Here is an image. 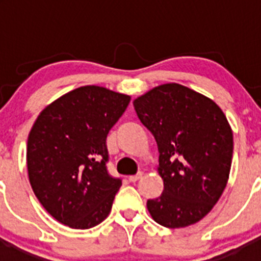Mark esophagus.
Instances as JSON below:
<instances>
[{
  "label": "esophagus",
  "mask_w": 261,
  "mask_h": 261,
  "mask_svg": "<svg viewBox=\"0 0 261 261\" xmlns=\"http://www.w3.org/2000/svg\"><path fill=\"white\" fill-rule=\"evenodd\" d=\"M141 177H142V172H138V174L132 175V176H129V180L132 181V183H136V181L140 180Z\"/></svg>",
  "instance_id": "obj_1"
}]
</instances>
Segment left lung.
Instances as JSON below:
<instances>
[{
  "label": "left lung",
  "instance_id": "1",
  "mask_svg": "<svg viewBox=\"0 0 261 261\" xmlns=\"http://www.w3.org/2000/svg\"><path fill=\"white\" fill-rule=\"evenodd\" d=\"M155 138L162 195L147 200L159 225L179 229L212 211L225 190L232 159V132L218 106L179 84L150 90L133 102Z\"/></svg>",
  "mask_w": 261,
  "mask_h": 261
}]
</instances>
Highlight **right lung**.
<instances>
[{
    "instance_id": "1",
    "label": "right lung",
    "mask_w": 261,
    "mask_h": 261,
    "mask_svg": "<svg viewBox=\"0 0 261 261\" xmlns=\"http://www.w3.org/2000/svg\"><path fill=\"white\" fill-rule=\"evenodd\" d=\"M129 100L105 87H80L41 111L30 132L32 191L55 220L71 229L94 227L110 214L121 179L108 172L106 140Z\"/></svg>"
}]
</instances>
